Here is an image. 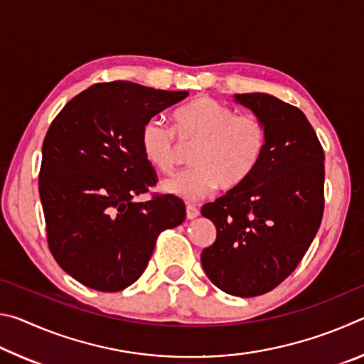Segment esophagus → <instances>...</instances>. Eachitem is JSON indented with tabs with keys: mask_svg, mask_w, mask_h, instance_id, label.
Instances as JSON below:
<instances>
[{
	"mask_svg": "<svg viewBox=\"0 0 364 364\" xmlns=\"http://www.w3.org/2000/svg\"><path fill=\"white\" fill-rule=\"evenodd\" d=\"M197 215H199V208H197L196 205H186V218L188 220H194Z\"/></svg>",
	"mask_w": 364,
	"mask_h": 364,
	"instance_id": "obj_1",
	"label": "esophagus"
}]
</instances>
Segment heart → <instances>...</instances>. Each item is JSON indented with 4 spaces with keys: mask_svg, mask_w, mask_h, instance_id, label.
Returning a JSON list of instances; mask_svg holds the SVG:
<instances>
[{
    "mask_svg": "<svg viewBox=\"0 0 364 364\" xmlns=\"http://www.w3.org/2000/svg\"><path fill=\"white\" fill-rule=\"evenodd\" d=\"M175 128L152 117L141 128V151L154 168L171 173L178 162V144L194 143L189 168L162 183V191L196 202L220 184L236 188L254 173L267 149V128L254 114H237L212 97H197L173 114Z\"/></svg>",
    "mask_w": 364,
    "mask_h": 364,
    "instance_id": "1",
    "label": "heart"
}]
</instances>
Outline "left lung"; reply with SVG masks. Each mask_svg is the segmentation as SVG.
Returning <instances> with one entry per match:
<instances>
[{
	"mask_svg": "<svg viewBox=\"0 0 364 364\" xmlns=\"http://www.w3.org/2000/svg\"><path fill=\"white\" fill-rule=\"evenodd\" d=\"M260 117L267 149L247 180L202 207L217 228L200 262L215 286L255 297L281 284L315 239L324 210V152L305 114L267 93L234 95Z\"/></svg>",
	"mask_w": 364,
	"mask_h": 364,
	"instance_id": "obj_1",
	"label": "left lung"
}]
</instances>
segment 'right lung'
Masks as SVG:
<instances>
[{
	"label": "right lung",
	"instance_id": "add662e5",
	"mask_svg": "<svg viewBox=\"0 0 364 364\" xmlns=\"http://www.w3.org/2000/svg\"><path fill=\"white\" fill-rule=\"evenodd\" d=\"M186 96L123 80L96 83L49 127L38 178L48 245L59 267L86 287L132 286L159 234L184 221L186 208L175 196L134 197L157 183L141 151V128Z\"/></svg>",
	"mask_w": 364,
	"mask_h": 364
}]
</instances>
